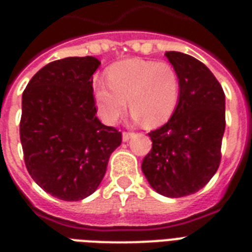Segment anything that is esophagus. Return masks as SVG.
<instances>
[{"mask_svg": "<svg viewBox=\"0 0 252 252\" xmlns=\"http://www.w3.org/2000/svg\"><path fill=\"white\" fill-rule=\"evenodd\" d=\"M132 132H123V141H128L132 137Z\"/></svg>", "mask_w": 252, "mask_h": 252, "instance_id": "34e87169", "label": "esophagus"}]
</instances>
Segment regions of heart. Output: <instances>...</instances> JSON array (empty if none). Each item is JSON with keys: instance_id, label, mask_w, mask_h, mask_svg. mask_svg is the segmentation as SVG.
<instances>
[{"instance_id": "1", "label": "heart", "mask_w": 252, "mask_h": 252, "mask_svg": "<svg viewBox=\"0 0 252 252\" xmlns=\"http://www.w3.org/2000/svg\"><path fill=\"white\" fill-rule=\"evenodd\" d=\"M107 81L94 86L100 118L115 124L126 111V100L137 122L161 126L171 118L180 96V81L168 63L128 59L108 69Z\"/></svg>"}]
</instances>
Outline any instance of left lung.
Here are the masks:
<instances>
[{
  "label": "left lung",
  "mask_w": 252,
  "mask_h": 252,
  "mask_svg": "<svg viewBox=\"0 0 252 252\" xmlns=\"http://www.w3.org/2000/svg\"><path fill=\"white\" fill-rule=\"evenodd\" d=\"M165 56L179 76V102L165 126L149 133L153 145L141 168L158 193L183 197L201 189L219 168L225 94L201 61L175 51Z\"/></svg>",
  "instance_id": "8db88e82"
}]
</instances>
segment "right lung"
I'll return each mask as SVG.
<instances>
[{"mask_svg": "<svg viewBox=\"0 0 252 252\" xmlns=\"http://www.w3.org/2000/svg\"><path fill=\"white\" fill-rule=\"evenodd\" d=\"M100 61L66 57L45 65L22 95L19 126L27 171L49 195L78 201L98 188L122 133L96 118L93 74Z\"/></svg>", "mask_w": 252, "mask_h": 252, "instance_id": "add662e5", "label": "right lung"}]
</instances>
